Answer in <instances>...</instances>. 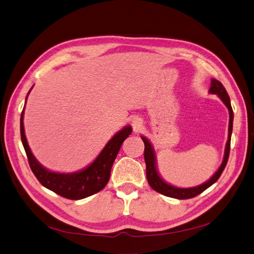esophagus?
<instances>
[{"mask_svg":"<svg viewBox=\"0 0 254 254\" xmlns=\"http://www.w3.org/2000/svg\"><path fill=\"white\" fill-rule=\"evenodd\" d=\"M143 120L140 117H134L132 119V127H133V131L135 133H138L142 131L143 128Z\"/></svg>","mask_w":254,"mask_h":254,"instance_id":"obj_1","label":"esophagus"}]
</instances>
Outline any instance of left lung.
<instances>
[{"label": "left lung", "instance_id": "left-lung-1", "mask_svg": "<svg viewBox=\"0 0 254 254\" xmlns=\"http://www.w3.org/2000/svg\"><path fill=\"white\" fill-rule=\"evenodd\" d=\"M209 92L217 94L218 97L221 99V101L225 103V106L229 110V128H228V141L226 143V148H225V156H223V160L220 167L218 168V171L213 174L210 180H208L206 183L201 184L199 186L196 187H190V188H178L170 184L166 183L158 174L157 167H156V156L155 152H154V148L152 146L151 142L147 140L145 136H141L144 142V160H145L146 164V177L147 182L150 184V186L153 188L154 190L162 193L164 196L176 198V199H188V198L196 197L199 195L203 190H206L208 187H210L212 184H215L218 178L220 177L223 170L227 165L228 158H229V152H230V141H231V133H232V123H233V111L231 108L230 103V98L229 94L227 93V90L225 87L222 86L220 81H218L217 79H211V86L209 89Z\"/></svg>", "mask_w": 254, "mask_h": 254}]
</instances>
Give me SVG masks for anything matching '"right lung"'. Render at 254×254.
Here are the masks:
<instances>
[{
    "label": "right lung",
    "instance_id": "obj_1",
    "mask_svg": "<svg viewBox=\"0 0 254 254\" xmlns=\"http://www.w3.org/2000/svg\"><path fill=\"white\" fill-rule=\"evenodd\" d=\"M23 119L24 109L21 114V138L34 175L47 190L72 200L91 196L106 187L110 178L113 162L120 151L122 143L132 133V127L127 126L114 134L96 160L83 170L73 173H56L45 168L33 155L25 136Z\"/></svg>",
    "mask_w": 254,
    "mask_h": 254
}]
</instances>
